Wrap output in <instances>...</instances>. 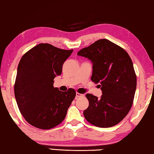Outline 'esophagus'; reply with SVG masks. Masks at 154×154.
Listing matches in <instances>:
<instances>
[{
  "mask_svg": "<svg viewBox=\"0 0 154 154\" xmlns=\"http://www.w3.org/2000/svg\"><path fill=\"white\" fill-rule=\"evenodd\" d=\"M84 96V94H82L79 93V92H77L76 93V98H78V97H83Z\"/></svg>",
  "mask_w": 154,
  "mask_h": 154,
  "instance_id": "esophagus-1",
  "label": "esophagus"
}]
</instances>
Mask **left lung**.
Masks as SVG:
<instances>
[{
    "instance_id": "obj_1",
    "label": "left lung",
    "mask_w": 154,
    "mask_h": 154,
    "mask_svg": "<svg viewBox=\"0 0 154 154\" xmlns=\"http://www.w3.org/2000/svg\"><path fill=\"white\" fill-rule=\"evenodd\" d=\"M77 55L92 63L91 80L102 90L101 98L86 94L89 106L85 119L99 128H109L125 118L132 106L136 88V75L128 53L106 39L96 41Z\"/></svg>"
}]
</instances>
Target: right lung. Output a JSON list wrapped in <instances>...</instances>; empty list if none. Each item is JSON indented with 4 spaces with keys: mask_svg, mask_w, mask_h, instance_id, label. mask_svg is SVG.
<instances>
[{
    "mask_svg": "<svg viewBox=\"0 0 154 154\" xmlns=\"http://www.w3.org/2000/svg\"><path fill=\"white\" fill-rule=\"evenodd\" d=\"M72 51L42 43L22 57L14 94L19 110L30 125L49 130L64 121L76 92L72 88L60 91L53 87V79L61 75L63 64Z\"/></svg>",
    "mask_w": 154,
    "mask_h": 154,
    "instance_id": "add662e5",
    "label": "right lung"
}]
</instances>
